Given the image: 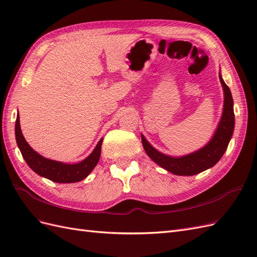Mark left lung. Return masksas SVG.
Wrapping results in <instances>:
<instances>
[{
    "instance_id": "obj_1",
    "label": "left lung",
    "mask_w": 257,
    "mask_h": 257,
    "mask_svg": "<svg viewBox=\"0 0 257 257\" xmlns=\"http://www.w3.org/2000/svg\"><path fill=\"white\" fill-rule=\"evenodd\" d=\"M219 77L224 91L223 113L213 137L204 148L191 154L174 158L154 149L142 134L143 146L148 157L162 168L168 170L169 173L178 176H193L199 174L214 166L226 151L235 126L234 100H232L229 88L222 79L221 75H219Z\"/></svg>"
}]
</instances>
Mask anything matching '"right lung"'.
Returning a JSON list of instances; mask_svg holds the SVG:
<instances>
[{"instance_id":"1","label":"right lung","mask_w":257,"mask_h":257,"mask_svg":"<svg viewBox=\"0 0 257 257\" xmlns=\"http://www.w3.org/2000/svg\"><path fill=\"white\" fill-rule=\"evenodd\" d=\"M15 135H16V142L22 157L30 168L37 175L57 183L78 182L87 178L97 164L103 143L102 138L94 148V150L82 162L76 163V164H66V163L46 159L30 147L22 135L19 114H17L16 125H15Z\"/></svg>"}]
</instances>
